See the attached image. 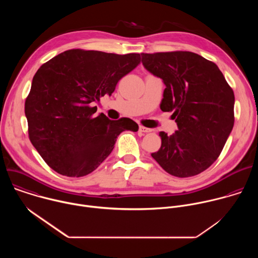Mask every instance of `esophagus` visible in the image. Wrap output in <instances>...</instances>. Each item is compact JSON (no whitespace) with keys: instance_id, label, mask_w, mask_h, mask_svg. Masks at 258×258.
<instances>
[{"instance_id":"34e87169","label":"esophagus","mask_w":258,"mask_h":258,"mask_svg":"<svg viewBox=\"0 0 258 258\" xmlns=\"http://www.w3.org/2000/svg\"><path fill=\"white\" fill-rule=\"evenodd\" d=\"M139 131H140L141 133H150V132H152V130H151V128L145 127V126H142V125H140V127H139Z\"/></svg>"}]
</instances>
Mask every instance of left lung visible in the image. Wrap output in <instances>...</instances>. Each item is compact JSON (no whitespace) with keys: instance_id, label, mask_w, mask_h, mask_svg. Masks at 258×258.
Listing matches in <instances>:
<instances>
[{"instance_id":"obj_1","label":"left lung","mask_w":258,"mask_h":258,"mask_svg":"<svg viewBox=\"0 0 258 258\" xmlns=\"http://www.w3.org/2000/svg\"><path fill=\"white\" fill-rule=\"evenodd\" d=\"M144 67L165 85L160 109L177 131L160 132L151 156L169 174L196 175L219 156L234 126L235 96L217 65L192 52L141 54Z\"/></svg>"}]
</instances>
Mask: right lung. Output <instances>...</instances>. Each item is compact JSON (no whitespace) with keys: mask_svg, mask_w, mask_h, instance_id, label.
I'll list each match as a JSON object with an SVG mask.
<instances>
[{"mask_svg":"<svg viewBox=\"0 0 258 258\" xmlns=\"http://www.w3.org/2000/svg\"><path fill=\"white\" fill-rule=\"evenodd\" d=\"M140 54L65 51L36 71L25 101L29 139L46 163L62 175L94 171L112 152L120 133L137 132L130 118L94 114L100 98L140 63Z\"/></svg>","mask_w":258,"mask_h":258,"instance_id":"right-lung-1","label":"right lung"}]
</instances>
